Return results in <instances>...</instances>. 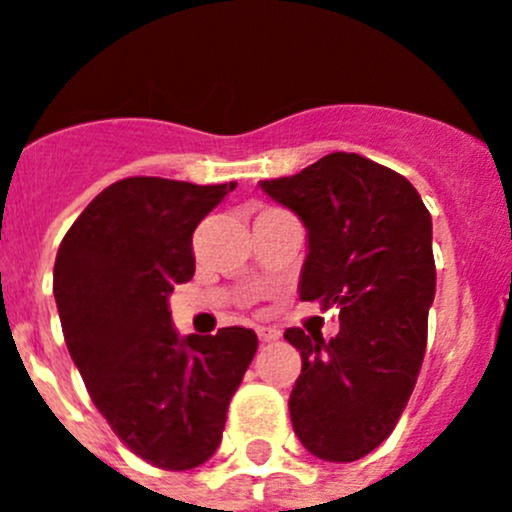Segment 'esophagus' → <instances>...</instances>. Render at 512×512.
<instances>
[{
	"mask_svg": "<svg viewBox=\"0 0 512 512\" xmlns=\"http://www.w3.org/2000/svg\"><path fill=\"white\" fill-rule=\"evenodd\" d=\"M280 333L275 331V328H257V338H260L262 343H270V341H275V338H278Z\"/></svg>",
	"mask_w": 512,
	"mask_h": 512,
	"instance_id": "34e87169",
	"label": "esophagus"
}]
</instances>
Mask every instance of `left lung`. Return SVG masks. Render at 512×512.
Returning <instances> with one entry per match:
<instances>
[{"label": "left lung", "instance_id": "obj_1", "mask_svg": "<svg viewBox=\"0 0 512 512\" xmlns=\"http://www.w3.org/2000/svg\"><path fill=\"white\" fill-rule=\"evenodd\" d=\"M260 186L308 229L300 300L341 308L331 341L285 331L303 358L293 429L310 455L361 460L394 432L422 369L437 285L432 217L404 176L346 151Z\"/></svg>", "mask_w": 512, "mask_h": 512}]
</instances>
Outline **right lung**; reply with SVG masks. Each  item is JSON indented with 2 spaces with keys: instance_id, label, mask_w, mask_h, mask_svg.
Returning a JSON list of instances; mask_svg holds the SVG:
<instances>
[{
  "instance_id": "add662e5",
  "label": "right lung",
  "mask_w": 512,
  "mask_h": 512,
  "mask_svg": "<svg viewBox=\"0 0 512 512\" xmlns=\"http://www.w3.org/2000/svg\"><path fill=\"white\" fill-rule=\"evenodd\" d=\"M131 176L62 237L52 272L65 343L98 412L133 455L191 470L217 452L229 399L257 351L250 328L181 338L169 295L194 278L191 234L234 189Z\"/></svg>"
}]
</instances>
